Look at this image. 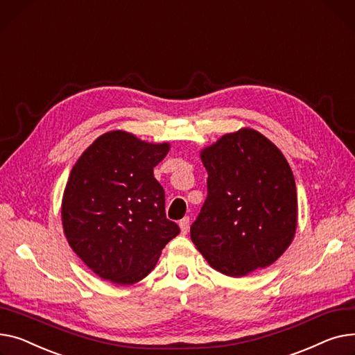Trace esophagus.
Listing matches in <instances>:
<instances>
[{
	"mask_svg": "<svg viewBox=\"0 0 355 355\" xmlns=\"http://www.w3.org/2000/svg\"><path fill=\"white\" fill-rule=\"evenodd\" d=\"M189 218H183L180 222H179V226H180V232L184 235L187 234V229H189Z\"/></svg>",
	"mask_w": 355,
	"mask_h": 355,
	"instance_id": "obj_1",
	"label": "esophagus"
}]
</instances>
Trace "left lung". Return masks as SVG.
<instances>
[{"label": "left lung", "mask_w": 355, "mask_h": 355, "mask_svg": "<svg viewBox=\"0 0 355 355\" xmlns=\"http://www.w3.org/2000/svg\"><path fill=\"white\" fill-rule=\"evenodd\" d=\"M207 198L191 239L214 269L241 278L272 265L293 243L298 200L282 152L259 132L242 128L200 150Z\"/></svg>", "instance_id": "8db88e82"}]
</instances>
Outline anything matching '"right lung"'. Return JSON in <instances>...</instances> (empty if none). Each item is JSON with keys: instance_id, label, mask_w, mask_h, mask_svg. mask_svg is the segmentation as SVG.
<instances>
[{"instance_id": "obj_1", "label": "right lung", "mask_w": 355, "mask_h": 355, "mask_svg": "<svg viewBox=\"0 0 355 355\" xmlns=\"http://www.w3.org/2000/svg\"><path fill=\"white\" fill-rule=\"evenodd\" d=\"M169 149L168 141L113 130L98 136L73 166L61 202L62 231L101 279L141 281L180 232L166 219L164 191L153 176Z\"/></svg>"}]
</instances>
